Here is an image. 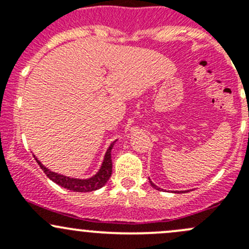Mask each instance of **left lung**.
<instances>
[{
    "label": "left lung",
    "mask_w": 249,
    "mask_h": 249,
    "mask_svg": "<svg viewBox=\"0 0 249 249\" xmlns=\"http://www.w3.org/2000/svg\"><path fill=\"white\" fill-rule=\"evenodd\" d=\"M150 185H152V187H153V188H155V189H157V190H159V189H160V188H158V187H157V185H155V184H154V183H152V180H150ZM177 193H182V192H177Z\"/></svg>",
    "instance_id": "left-lung-1"
}]
</instances>
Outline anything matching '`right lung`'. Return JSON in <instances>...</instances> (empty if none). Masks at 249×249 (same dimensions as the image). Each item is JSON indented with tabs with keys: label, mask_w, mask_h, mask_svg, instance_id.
<instances>
[{
	"label": "right lung",
	"mask_w": 249,
	"mask_h": 249,
	"mask_svg": "<svg viewBox=\"0 0 249 249\" xmlns=\"http://www.w3.org/2000/svg\"><path fill=\"white\" fill-rule=\"evenodd\" d=\"M115 142V141H114ZM114 142L110 143V145L107 149L106 154H105L104 162H102L101 169L99 170V172L91 178H88V179H78V178H70L66 176L59 175V173H55L50 170H48L46 166L41 164L39 160H37V158H35L37 161V164L41 166V169L43 170V172L46 173L48 177L55 182L56 184L61 185L62 188H66V189L72 190V192H92V190H97L100 188L104 187L107 183V180L109 179L110 175H112V159H110V152H112V148Z\"/></svg>",
	"instance_id": "add662e5"
}]
</instances>
